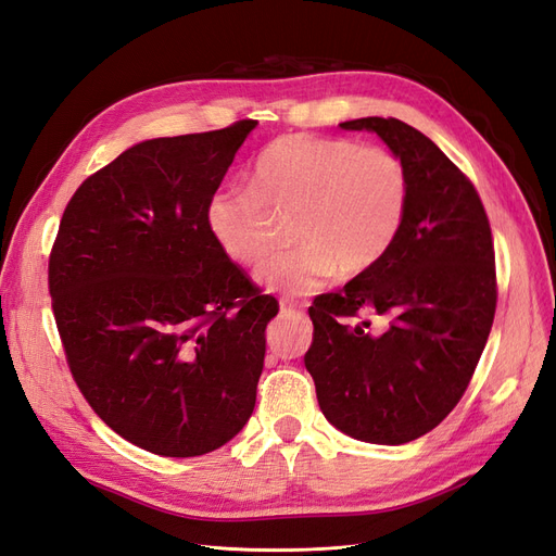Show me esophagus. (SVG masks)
Instances as JSON below:
<instances>
[{"instance_id": "34e87169", "label": "esophagus", "mask_w": 556, "mask_h": 556, "mask_svg": "<svg viewBox=\"0 0 556 556\" xmlns=\"http://www.w3.org/2000/svg\"><path fill=\"white\" fill-rule=\"evenodd\" d=\"M280 313H301V306L296 304V301H292V299H280Z\"/></svg>"}]
</instances>
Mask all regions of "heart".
Masks as SVG:
<instances>
[{
	"label": "heart",
	"instance_id": "1",
	"mask_svg": "<svg viewBox=\"0 0 556 556\" xmlns=\"http://www.w3.org/2000/svg\"><path fill=\"white\" fill-rule=\"evenodd\" d=\"M403 162L355 139L288 134L268 143L252 169V188L211 194L206 227L227 257L260 264L268 250L266 208H294L296 248L268 260L262 288L306 296L341 271L359 276L394 245L408 213Z\"/></svg>",
	"mask_w": 556,
	"mask_h": 556
}]
</instances>
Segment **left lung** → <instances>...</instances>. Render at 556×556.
<instances>
[{
  "mask_svg": "<svg viewBox=\"0 0 556 556\" xmlns=\"http://www.w3.org/2000/svg\"><path fill=\"white\" fill-rule=\"evenodd\" d=\"M374 131L408 174V213L390 252L308 308L306 368L319 410L352 439L403 445L457 406L496 311L492 229L470 180L422 131L396 117L339 125ZM376 312L388 329L367 320Z\"/></svg>",
  "mask_w": 556,
  "mask_h": 556,
  "instance_id": "1",
  "label": "left lung"
}]
</instances>
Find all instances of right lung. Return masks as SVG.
<instances>
[{
    "instance_id": "right-lung-1",
    "label": "right lung",
    "mask_w": 556,
    "mask_h": 556,
    "mask_svg": "<svg viewBox=\"0 0 556 556\" xmlns=\"http://www.w3.org/2000/svg\"><path fill=\"white\" fill-rule=\"evenodd\" d=\"M255 127L127 148L76 190L50 252L78 390L117 435L162 457L223 447L255 408L278 301L206 227L208 199Z\"/></svg>"
}]
</instances>
